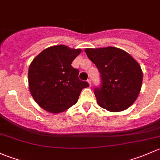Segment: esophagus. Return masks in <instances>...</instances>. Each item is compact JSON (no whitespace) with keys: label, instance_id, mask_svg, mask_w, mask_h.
I'll list each match as a JSON object with an SVG mask.
<instances>
[{"label":"esophagus","instance_id":"obj_1","mask_svg":"<svg viewBox=\"0 0 160 160\" xmlns=\"http://www.w3.org/2000/svg\"><path fill=\"white\" fill-rule=\"evenodd\" d=\"M87 82H88V84H89V85H91V84H92V82H91V79H90V78H88V79L87 80Z\"/></svg>","mask_w":160,"mask_h":160}]
</instances>
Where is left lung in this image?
Masks as SVG:
<instances>
[{
    "label": "left lung",
    "mask_w": 160,
    "mask_h": 160,
    "mask_svg": "<svg viewBox=\"0 0 160 160\" xmlns=\"http://www.w3.org/2000/svg\"><path fill=\"white\" fill-rule=\"evenodd\" d=\"M85 52L101 74L102 87L95 89L98 105L112 112L131 106L142 83L139 63L129 53L116 47L85 48Z\"/></svg>",
    "instance_id": "8db88e82"
}]
</instances>
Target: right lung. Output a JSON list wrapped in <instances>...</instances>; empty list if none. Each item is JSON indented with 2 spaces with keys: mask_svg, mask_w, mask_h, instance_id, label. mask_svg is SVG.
Listing matches in <instances>:
<instances>
[{
  "mask_svg": "<svg viewBox=\"0 0 160 160\" xmlns=\"http://www.w3.org/2000/svg\"><path fill=\"white\" fill-rule=\"evenodd\" d=\"M82 52L60 44L47 48L36 56L28 68L29 90L45 111L60 113L78 102L81 92L89 86L78 78L72 62Z\"/></svg>",
  "mask_w": 160,
  "mask_h": 160,
  "instance_id": "add662e5",
  "label": "right lung"
}]
</instances>
